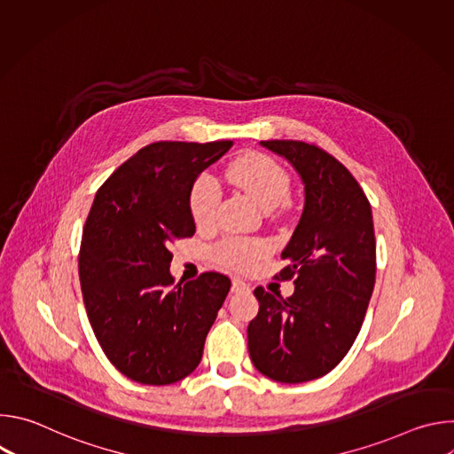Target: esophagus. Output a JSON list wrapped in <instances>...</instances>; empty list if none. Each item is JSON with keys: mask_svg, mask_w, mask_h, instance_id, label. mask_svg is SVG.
<instances>
[{"mask_svg": "<svg viewBox=\"0 0 454 454\" xmlns=\"http://www.w3.org/2000/svg\"><path fill=\"white\" fill-rule=\"evenodd\" d=\"M231 291H233V293L249 291V286H247L244 280H240V278H233V280H231Z\"/></svg>", "mask_w": 454, "mask_h": 454, "instance_id": "esophagus-1", "label": "esophagus"}]
</instances>
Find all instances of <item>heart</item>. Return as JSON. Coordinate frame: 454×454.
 I'll list each match as a JSON object with an SVG mask.
<instances>
[{
	"label": "heart",
	"instance_id": "1",
	"mask_svg": "<svg viewBox=\"0 0 454 454\" xmlns=\"http://www.w3.org/2000/svg\"><path fill=\"white\" fill-rule=\"evenodd\" d=\"M228 177L242 188L247 196L264 210H271L284 203L289 196V176L270 156L262 153H246L228 167ZM221 188L210 174H203L192 184L188 207L193 223L198 226L212 224ZM264 253V244L258 240L230 239L217 249V258L228 268H246Z\"/></svg>",
	"mask_w": 454,
	"mask_h": 454
}]
</instances>
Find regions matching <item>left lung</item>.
<instances>
[{"label":"left lung","instance_id":"8db88e82","mask_svg":"<svg viewBox=\"0 0 454 454\" xmlns=\"http://www.w3.org/2000/svg\"><path fill=\"white\" fill-rule=\"evenodd\" d=\"M305 184L300 223L282 251L277 280H294L289 298L256 287L258 314L247 350L266 377L296 384L329 373L354 345L375 284L370 201L348 168L327 151L298 140H268Z\"/></svg>","mask_w":454,"mask_h":454}]
</instances>
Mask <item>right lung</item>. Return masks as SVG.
I'll return each instance as SVG.
<instances>
[{
	"mask_svg": "<svg viewBox=\"0 0 454 454\" xmlns=\"http://www.w3.org/2000/svg\"><path fill=\"white\" fill-rule=\"evenodd\" d=\"M231 145L156 142L97 190L79 253L82 298L106 357L137 382H177L203 357L230 278L210 271L174 286L168 247L196 231L192 184Z\"/></svg>",
	"mask_w": 454,
	"mask_h": 454,
	"instance_id": "obj_1",
	"label": "right lung"
}]
</instances>
